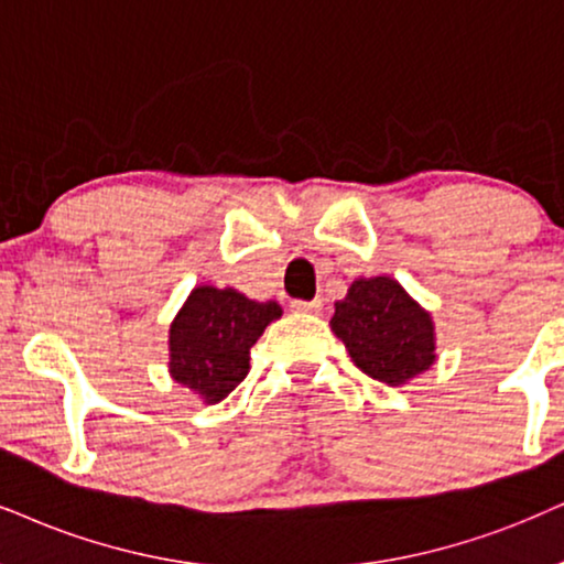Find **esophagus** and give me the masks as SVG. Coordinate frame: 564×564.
Listing matches in <instances>:
<instances>
[{
  "instance_id": "obj_1",
  "label": "esophagus",
  "mask_w": 564,
  "mask_h": 564,
  "mask_svg": "<svg viewBox=\"0 0 564 564\" xmlns=\"http://www.w3.org/2000/svg\"><path fill=\"white\" fill-rule=\"evenodd\" d=\"M291 310L294 312H319L323 310V299H315V302H302V299H294V302H291Z\"/></svg>"
}]
</instances>
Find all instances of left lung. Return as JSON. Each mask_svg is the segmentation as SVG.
<instances>
[{
    "instance_id": "1",
    "label": "left lung",
    "mask_w": 564,
    "mask_h": 564,
    "mask_svg": "<svg viewBox=\"0 0 564 564\" xmlns=\"http://www.w3.org/2000/svg\"><path fill=\"white\" fill-rule=\"evenodd\" d=\"M330 330L361 372L390 388H403L437 361L432 312L390 275L356 278L335 302Z\"/></svg>"
}]
</instances>
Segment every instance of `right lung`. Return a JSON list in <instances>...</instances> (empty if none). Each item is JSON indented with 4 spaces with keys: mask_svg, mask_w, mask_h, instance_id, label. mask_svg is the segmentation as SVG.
I'll list each match as a JSON object with an SVG mask.
<instances>
[{
    "mask_svg": "<svg viewBox=\"0 0 564 564\" xmlns=\"http://www.w3.org/2000/svg\"><path fill=\"white\" fill-rule=\"evenodd\" d=\"M283 315L281 304L254 302L210 283L189 291L169 325V375L205 405L220 403L249 372V348Z\"/></svg>",
    "mask_w": 564,
    "mask_h": 564,
    "instance_id": "1",
    "label": "right lung"
}]
</instances>
